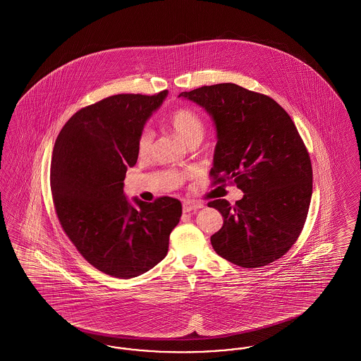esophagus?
Wrapping results in <instances>:
<instances>
[{"instance_id": "34e87169", "label": "esophagus", "mask_w": 361, "mask_h": 361, "mask_svg": "<svg viewBox=\"0 0 361 361\" xmlns=\"http://www.w3.org/2000/svg\"><path fill=\"white\" fill-rule=\"evenodd\" d=\"M200 208H203V204H202V203H192V202H184V204H183V211H184V212H190V211H197V209H200Z\"/></svg>"}]
</instances>
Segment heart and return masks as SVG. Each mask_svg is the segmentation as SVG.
Wrapping results in <instances>:
<instances>
[{"label":"heart","mask_w":361,"mask_h":361,"mask_svg":"<svg viewBox=\"0 0 361 361\" xmlns=\"http://www.w3.org/2000/svg\"><path fill=\"white\" fill-rule=\"evenodd\" d=\"M169 124L177 137L187 145L199 143L204 135V121L199 114L189 108H178L169 116ZM154 134L150 128H143L137 137V153L140 157L150 154L153 147Z\"/></svg>","instance_id":"1"}]
</instances>
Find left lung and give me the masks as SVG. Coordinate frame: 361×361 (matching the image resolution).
Segmentation results:
<instances>
[{"mask_svg": "<svg viewBox=\"0 0 361 361\" xmlns=\"http://www.w3.org/2000/svg\"><path fill=\"white\" fill-rule=\"evenodd\" d=\"M216 126L212 184L231 180L243 197L209 202L224 216L211 237L214 250L242 268L283 257L299 238L309 212L312 168L290 115L269 96L235 84L183 92Z\"/></svg>", "mask_w": 361, "mask_h": 361, "instance_id": "obj_1", "label": "left lung"}]
</instances>
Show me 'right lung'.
Listing matches in <instances>:
<instances>
[{"label":"right lung","instance_id":"add662e5","mask_svg":"<svg viewBox=\"0 0 361 361\" xmlns=\"http://www.w3.org/2000/svg\"><path fill=\"white\" fill-rule=\"evenodd\" d=\"M168 90L123 93L75 112L52 150V200L75 249L106 275L137 277L164 259L183 207L169 196L153 203L123 193L127 168L137 164V137Z\"/></svg>","mask_w":361,"mask_h":361}]
</instances>
